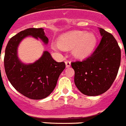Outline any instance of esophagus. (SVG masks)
<instances>
[{
	"instance_id": "34e87169",
	"label": "esophagus",
	"mask_w": 126,
	"mask_h": 126,
	"mask_svg": "<svg viewBox=\"0 0 126 126\" xmlns=\"http://www.w3.org/2000/svg\"><path fill=\"white\" fill-rule=\"evenodd\" d=\"M65 65H66V67H70V65H71V62H70V61H65Z\"/></svg>"
}]
</instances>
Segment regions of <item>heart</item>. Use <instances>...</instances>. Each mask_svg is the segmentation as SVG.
Segmentation results:
<instances>
[{
    "label": "heart",
    "mask_w": 126,
    "mask_h": 126,
    "mask_svg": "<svg viewBox=\"0 0 126 126\" xmlns=\"http://www.w3.org/2000/svg\"><path fill=\"white\" fill-rule=\"evenodd\" d=\"M59 43H52L51 47L54 50H62V47L73 48V55L75 57L81 59L91 54L96 43V37L93 33L73 31L61 35Z\"/></svg>",
    "instance_id": "obj_1"
}]
</instances>
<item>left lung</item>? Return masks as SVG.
Here are the masks:
<instances>
[{
	"mask_svg": "<svg viewBox=\"0 0 126 126\" xmlns=\"http://www.w3.org/2000/svg\"><path fill=\"white\" fill-rule=\"evenodd\" d=\"M101 40L91 56L71 62L75 83L82 94L95 96L105 93L117 77L121 51L113 35L99 28Z\"/></svg>",
	"mask_w": 126,
	"mask_h": 126,
	"instance_id": "1",
	"label": "left lung"
}]
</instances>
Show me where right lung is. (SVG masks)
Segmentation results:
<instances>
[{
  "label": "right lung",
  "mask_w": 126,
  "mask_h": 126,
  "mask_svg": "<svg viewBox=\"0 0 126 126\" xmlns=\"http://www.w3.org/2000/svg\"><path fill=\"white\" fill-rule=\"evenodd\" d=\"M32 36L48 43L43 29L29 28L12 37L5 50L4 69L9 81L20 94L32 99H42L54 90L58 78L65 67L64 62H57L48 51L33 64H25L17 55L18 45L23 38Z\"/></svg>",
  "instance_id": "obj_1"
}]
</instances>
